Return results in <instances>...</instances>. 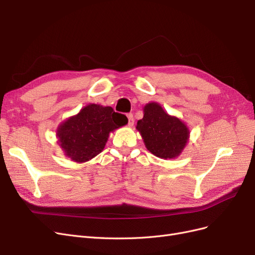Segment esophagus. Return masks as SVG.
I'll use <instances>...</instances> for the list:
<instances>
[{"label": "esophagus", "instance_id": "esophagus-1", "mask_svg": "<svg viewBox=\"0 0 255 255\" xmlns=\"http://www.w3.org/2000/svg\"><path fill=\"white\" fill-rule=\"evenodd\" d=\"M128 126L129 127H133L134 125V117L132 114H128Z\"/></svg>", "mask_w": 255, "mask_h": 255}]
</instances>
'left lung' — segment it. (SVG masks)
Returning <instances> with one entry per match:
<instances>
[{
  "label": "left lung",
  "mask_w": 255,
  "mask_h": 255,
  "mask_svg": "<svg viewBox=\"0 0 255 255\" xmlns=\"http://www.w3.org/2000/svg\"><path fill=\"white\" fill-rule=\"evenodd\" d=\"M136 128L142 137L145 148L164 159L180 156L190 134L188 127L181 119L169 115L156 102L144 105L143 118L138 120Z\"/></svg>",
  "instance_id": "obj_1"
}]
</instances>
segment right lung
Masks as SVG:
<instances>
[{
  "label": "right lung",
  "mask_w": 255,
  "mask_h": 255,
  "mask_svg": "<svg viewBox=\"0 0 255 255\" xmlns=\"http://www.w3.org/2000/svg\"><path fill=\"white\" fill-rule=\"evenodd\" d=\"M128 123L125 115L111 106L88 104L63 121L56 129L57 143L75 163H86L104 150L110 133Z\"/></svg>",
  "instance_id": "right-lung-1"
}]
</instances>
